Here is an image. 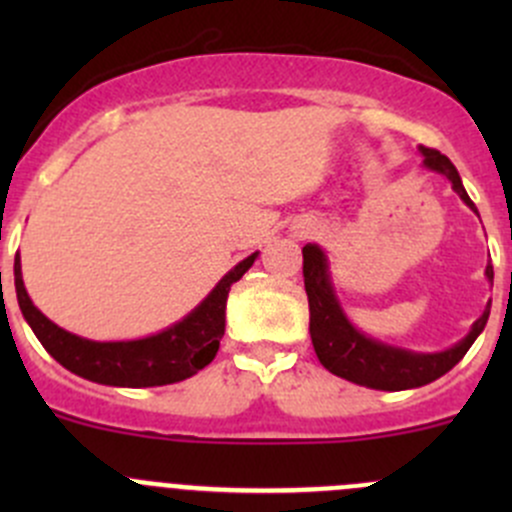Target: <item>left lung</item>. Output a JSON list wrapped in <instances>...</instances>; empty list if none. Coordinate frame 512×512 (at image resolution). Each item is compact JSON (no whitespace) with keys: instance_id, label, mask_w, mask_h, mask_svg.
<instances>
[{"instance_id":"obj_1","label":"left lung","mask_w":512,"mask_h":512,"mask_svg":"<svg viewBox=\"0 0 512 512\" xmlns=\"http://www.w3.org/2000/svg\"><path fill=\"white\" fill-rule=\"evenodd\" d=\"M418 151L423 156V168L446 175L458 198L478 215V208L468 198L466 188H463L456 165L443 153L433 151V148L421 146ZM302 255L304 289H307L309 299V334H312L314 352H317V359L322 361L324 369L352 381V384L379 391H404L431 384L466 356L471 344L478 339V334L485 329V322H488L490 302L483 309V314L473 322L471 332L446 352L421 354L411 352V349L391 347V344H384L379 339L369 337V334L359 332L349 322L347 312L342 309L337 292H334L329 262L322 247L309 242V245L302 247ZM485 277L493 285V265L485 267Z\"/></svg>"}]
</instances>
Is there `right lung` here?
Returning a JSON list of instances; mask_svg holds the SVG:
<instances>
[{
	"instance_id": "right-lung-1",
	"label": "right lung",
	"mask_w": 512,
	"mask_h": 512,
	"mask_svg": "<svg viewBox=\"0 0 512 512\" xmlns=\"http://www.w3.org/2000/svg\"><path fill=\"white\" fill-rule=\"evenodd\" d=\"M260 252H252L237 262L230 272L213 287V292L180 322L170 324L163 332L128 342H94L76 337L34 307L22 280V260L14 257V287H17L19 309L32 327L41 347L61 366L81 379L106 386H165L190 379L215 359L220 339L225 334V304L230 287L245 275Z\"/></svg>"
}]
</instances>
